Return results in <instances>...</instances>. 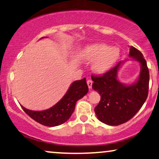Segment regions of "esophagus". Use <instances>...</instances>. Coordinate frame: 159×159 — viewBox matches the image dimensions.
<instances>
[{"label": "esophagus", "instance_id": "obj_1", "mask_svg": "<svg viewBox=\"0 0 159 159\" xmlns=\"http://www.w3.org/2000/svg\"><path fill=\"white\" fill-rule=\"evenodd\" d=\"M92 83H93V82H92V80H88V81H87V85H88V86H89V89H91V88H92Z\"/></svg>", "mask_w": 159, "mask_h": 159}]
</instances>
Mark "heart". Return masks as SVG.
<instances>
[{
	"instance_id": "heart-1",
	"label": "heart",
	"mask_w": 159,
	"mask_h": 159,
	"mask_svg": "<svg viewBox=\"0 0 159 159\" xmlns=\"http://www.w3.org/2000/svg\"><path fill=\"white\" fill-rule=\"evenodd\" d=\"M120 51L117 47H109L105 43L88 45L81 53V57L86 61H94L93 70L98 73H105L115 65L119 59Z\"/></svg>"
}]
</instances>
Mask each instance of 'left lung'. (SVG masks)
Wrapping results in <instances>:
<instances>
[{"instance_id": "obj_1", "label": "left lung", "mask_w": 159, "mask_h": 159, "mask_svg": "<svg viewBox=\"0 0 159 159\" xmlns=\"http://www.w3.org/2000/svg\"><path fill=\"white\" fill-rule=\"evenodd\" d=\"M129 57L140 64L139 75L134 83L125 84L118 80L119 70L125 61H120L103 75L92 77V89L100 95L94 112L100 122L108 125L116 126L128 122L148 98L150 75L145 59L133 46L130 47Z\"/></svg>"}]
</instances>
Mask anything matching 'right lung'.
I'll return each instance as SVG.
<instances>
[{
	"instance_id": "right-lung-1",
	"label": "right lung",
	"mask_w": 159,
	"mask_h": 159,
	"mask_svg": "<svg viewBox=\"0 0 159 159\" xmlns=\"http://www.w3.org/2000/svg\"><path fill=\"white\" fill-rule=\"evenodd\" d=\"M45 37H42L41 39ZM89 91L86 78L75 81L71 84L64 97L51 108L43 111H32L23 107L22 108L30 117L36 122L48 126L54 127L67 122L75 110L76 102L87 94Z\"/></svg>"
}]
</instances>
